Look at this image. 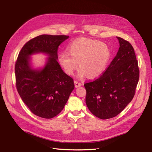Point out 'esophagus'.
Here are the masks:
<instances>
[{
  "mask_svg": "<svg viewBox=\"0 0 152 152\" xmlns=\"http://www.w3.org/2000/svg\"><path fill=\"white\" fill-rule=\"evenodd\" d=\"M74 85H75V87L76 88H77V87L78 86H82V83L80 82L79 81H78V80H74Z\"/></svg>",
  "mask_w": 152,
  "mask_h": 152,
  "instance_id": "34e87169",
  "label": "esophagus"
}]
</instances>
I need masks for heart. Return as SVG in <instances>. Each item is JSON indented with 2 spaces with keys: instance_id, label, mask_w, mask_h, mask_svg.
<instances>
[{
  "instance_id": "1",
  "label": "heart",
  "mask_w": 152,
  "mask_h": 152,
  "mask_svg": "<svg viewBox=\"0 0 152 152\" xmlns=\"http://www.w3.org/2000/svg\"><path fill=\"white\" fill-rule=\"evenodd\" d=\"M67 51L59 56V63L64 72L72 75L79 63V76L87 75L89 78L103 73L111 56L110 50L105 43L88 38L73 41L67 47Z\"/></svg>"
}]
</instances>
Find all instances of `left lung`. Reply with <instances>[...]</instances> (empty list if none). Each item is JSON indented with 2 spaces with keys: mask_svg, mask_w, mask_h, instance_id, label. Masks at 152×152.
I'll use <instances>...</instances> for the list:
<instances>
[{
  "mask_svg": "<svg viewBox=\"0 0 152 152\" xmlns=\"http://www.w3.org/2000/svg\"><path fill=\"white\" fill-rule=\"evenodd\" d=\"M119 50L99 78L84 83L86 102L89 111L100 119L118 115L133 99L139 80L138 60L132 45L117 37Z\"/></svg>",
  "mask_w": 152,
  "mask_h": 152,
  "instance_id": "1",
  "label": "left lung"
}]
</instances>
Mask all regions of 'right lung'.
I'll use <instances>...</instances> for the list:
<instances>
[{
	"instance_id": "obj_1",
	"label": "right lung",
	"mask_w": 152,
	"mask_h": 152,
	"mask_svg": "<svg viewBox=\"0 0 152 152\" xmlns=\"http://www.w3.org/2000/svg\"><path fill=\"white\" fill-rule=\"evenodd\" d=\"M69 36L42 34L28 41L15 64V85L22 101L33 114L50 119L62 111L74 88V80L57 62L59 45ZM43 52L50 56L41 71L31 69L28 56Z\"/></svg>"
}]
</instances>
